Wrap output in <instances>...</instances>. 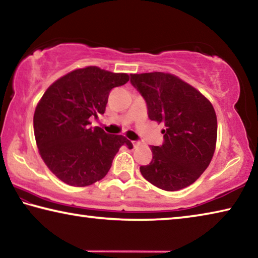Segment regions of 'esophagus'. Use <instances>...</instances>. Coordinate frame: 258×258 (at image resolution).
I'll list each match as a JSON object with an SVG mask.
<instances>
[{
	"label": "esophagus",
	"instance_id": "1",
	"mask_svg": "<svg viewBox=\"0 0 258 258\" xmlns=\"http://www.w3.org/2000/svg\"><path fill=\"white\" fill-rule=\"evenodd\" d=\"M132 143H133V147L134 148H138L140 145H141V142H139V141H133Z\"/></svg>",
	"mask_w": 258,
	"mask_h": 258
}]
</instances>
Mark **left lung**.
<instances>
[{"label":"left lung","mask_w":258,"mask_h":258,"mask_svg":"<svg viewBox=\"0 0 258 258\" xmlns=\"http://www.w3.org/2000/svg\"><path fill=\"white\" fill-rule=\"evenodd\" d=\"M146 100L151 120L164 123V143L151 146L152 160L140 172L151 184L177 191L192 184L208 167L216 147L213 104L187 83L167 73L131 74Z\"/></svg>","instance_id":"left-lung-1"}]
</instances>
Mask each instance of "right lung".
I'll return each instance as SVG.
<instances>
[{"label": "right lung", "instance_id": "1", "mask_svg": "<svg viewBox=\"0 0 258 258\" xmlns=\"http://www.w3.org/2000/svg\"><path fill=\"white\" fill-rule=\"evenodd\" d=\"M127 74L90 66L60 77L43 94L34 113V134L42 159L54 175L72 186H87L107 175L123 135L90 127V117L104 113L113 87L128 82Z\"/></svg>", "mask_w": 258, "mask_h": 258}]
</instances>
